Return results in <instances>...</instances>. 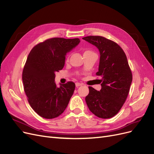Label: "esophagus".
I'll list each match as a JSON object with an SVG mask.
<instances>
[{"instance_id": "esophagus-1", "label": "esophagus", "mask_w": 154, "mask_h": 154, "mask_svg": "<svg viewBox=\"0 0 154 154\" xmlns=\"http://www.w3.org/2000/svg\"><path fill=\"white\" fill-rule=\"evenodd\" d=\"M81 85H82V83H76V87H80V86H81Z\"/></svg>"}]
</instances>
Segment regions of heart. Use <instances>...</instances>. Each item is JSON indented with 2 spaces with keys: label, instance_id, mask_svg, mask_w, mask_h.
<instances>
[{
  "label": "heart",
  "instance_id": "heart-1",
  "mask_svg": "<svg viewBox=\"0 0 154 154\" xmlns=\"http://www.w3.org/2000/svg\"><path fill=\"white\" fill-rule=\"evenodd\" d=\"M91 51H89V50H86V51H85V52H84V53H91Z\"/></svg>",
  "mask_w": 154,
  "mask_h": 154
}]
</instances>
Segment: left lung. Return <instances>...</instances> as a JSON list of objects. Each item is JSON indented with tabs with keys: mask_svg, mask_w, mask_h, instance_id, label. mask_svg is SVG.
Returning <instances> with one entry per match:
<instances>
[{
	"mask_svg": "<svg viewBox=\"0 0 154 154\" xmlns=\"http://www.w3.org/2000/svg\"><path fill=\"white\" fill-rule=\"evenodd\" d=\"M83 40L99 49L100 59L97 76L101 79L100 91L88 87L85 97L88 109L97 117L112 118L122 109L128 96L132 74L125 52L114 42L101 36H88Z\"/></svg>",
	"mask_w": 154,
	"mask_h": 154,
	"instance_id": "obj_1",
	"label": "left lung"
}]
</instances>
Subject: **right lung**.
Returning a JSON list of instances; mask_svg holds the SVG:
<instances>
[{
    "instance_id": "1",
    "label": "right lung",
    "mask_w": 154,
    "mask_h": 154,
    "mask_svg": "<svg viewBox=\"0 0 154 154\" xmlns=\"http://www.w3.org/2000/svg\"><path fill=\"white\" fill-rule=\"evenodd\" d=\"M80 42L79 38H49L36 45L27 57L22 72L24 90L31 108L41 117L57 118L67 106L75 83L68 82L57 87L55 72L63 69L66 55Z\"/></svg>"
}]
</instances>
